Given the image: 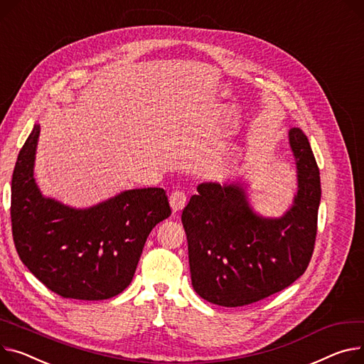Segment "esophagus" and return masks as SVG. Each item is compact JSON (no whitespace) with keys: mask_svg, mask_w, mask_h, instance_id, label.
Instances as JSON below:
<instances>
[{"mask_svg":"<svg viewBox=\"0 0 364 364\" xmlns=\"http://www.w3.org/2000/svg\"><path fill=\"white\" fill-rule=\"evenodd\" d=\"M187 203V196L186 193L181 190H176L171 193V196H169V205H171L174 212H180Z\"/></svg>","mask_w":364,"mask_h":364,"instance_id":"esophagus-1","label":"esophagus"}]
</instances>
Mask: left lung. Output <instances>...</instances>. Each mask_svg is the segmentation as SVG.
<instances>
[{"label": "left lung", "mask_w": 364, "mask_h": 364, "mask_svg": "<svg viewBox=\"0 0 364 364\" xmlns=\"http://www.w3.org/2000/svg\"><path fill=\"white\" fill-rule=\"evenodd\" d=\"M299 190L281 218L257 215L240 184L202 183L181 215L191 285L224 307L256 303L291 285L307 269L318 231L321 176L306 134L288 133Z\"/></svg>", "instance_id": "8db88e82"}]
</instances>
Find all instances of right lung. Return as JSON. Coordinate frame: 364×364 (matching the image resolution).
I'll return each instance as SVG.
<instances>
[{
    "label": "right lung",
    "mask_w": 364,
    "mask_h": 364,
    "mask_svg": "<svg viewBox=\"0 0 364 364\" xmlns=\"http://www.w3.org/2000/svg\"><path fill=\"white\" fill-rule=\"evenodd\" d=\"M39 132L35 124L11 178L18 257L64 299H111L130 285L152 228L171 215L166 193L158 187L126 190L87 209L43 198L33 178Z\"/></svg>",
    "instance_id": "add662e5"
}]
</instances>
